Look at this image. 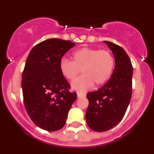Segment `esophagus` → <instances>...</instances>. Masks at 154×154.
<instances>
[{
    "instance_id": "esophagus-1",
    "label": "esophagus",
    "mask_w": 154,
    "mask_h": 154,
    "mask_svg": "<svg viewBox=\"0 0 154 154\" xmlns=\"http://www.w3.org/2000/svg\"><path fill=\"white\" fill-rule=\"evenodd\" d=\"M85 94H84V93H77V97H78V98H82V97H85Z\"/></svg>"
}]
</instances>
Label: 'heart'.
<instances>
[{
    "label": "heart",
    "mask_w": 154,
    "mask_h": 154,
    "mask_svg": "<svg viewBox=\"0 0 154 154\" xmlns=\"http://www.w3.org/2000/svg\"><path fill=\"white\" fill-rule=\"evenodd\" d=\"M74 61L62 59L59 63L61 74L72 80L82 71L83 75L72 82L75 91L84 92L91 89L95 84L100 86L110 79L114 71V58L106 50L92 48H82L74 52Z\"/></svg>",
    "instance_id": "1"
}]
</instances>
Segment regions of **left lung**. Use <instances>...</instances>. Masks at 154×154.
<instances>
[{
  "instance_id": "8db88e82",
  "label": "left lung",
  "mask_w": 154,
  "mask_h": 154,
  "mask_svg": "<svg viewBox=\"0 0 154 154\" xmlns=\"http://www.w3.org/2000/svg\"><path fill=\"white\" fill-rule=\"evenodd\" d=\"M104 43L114 54L115 67L103 87L87 94L89 106L86 122L96 132L107 131L116 126L125 116L132 96L133 68L130 59L119 45L109 41Z\"/></svg>"
}]
</instances>
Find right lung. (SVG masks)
Returning <instances> with one entry per match:
<instances>
[{
    "mask_svg": "<svg viewBox=\"0 0 154 154\" xmlns=\"http://www.w3.org/2000/svg\"><path fill=\"white\" fill-rule=\"evenodd\" d=\"M75 44L51 38L32 49L22 73V88L26 111L37 126L56 131L64 126L67 114L77 98L61 74V58Z\"/></svg>",
    "mask_w": 154,
    "mask_h": 154,
    "instance_id": "add662e5",
    "label": "right lung"
}]
</instances>
